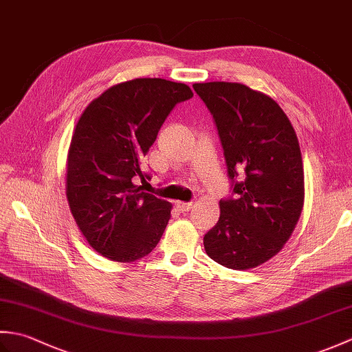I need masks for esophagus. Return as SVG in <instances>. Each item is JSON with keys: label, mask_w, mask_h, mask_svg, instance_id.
I'll use <instances>...</instances> for the list:
<instances>
[{"label": "esophagus", "mask_w": 352, "mask_h": 352, "mask_svg": "<svg viewBox=\"0 0 352 352\" xmlns=\"http://www.w3.org/2000/svg\"><path fill=\"white\" fill-rule=\"evenodd\" d=\"M192 203H183V201H178L177 203V207H178V210L180 212H188L189 208H192Z\"/></svg>", "instance_id": "esophagus-1"}]
</instances>
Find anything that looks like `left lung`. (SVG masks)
Masks as SVG:
<instances>
[{"label":"left lung","mask_w":352,"mask_h":352,"mask_svg":"<svg viewBox=\"0 0 352 352\" xmlns=\"http://www.w3.org/2000/svg\"><path fill=\"white\" fill-rule=\"evenodd\" d=\"M193 89L213 116L231 182L219 221L204 236L206 252L236 271L256 267L283 248L302 210L296 133L278 104L248 86L212 81Z\"/></svg>","instance_id":"obj_1"}]
</instances>
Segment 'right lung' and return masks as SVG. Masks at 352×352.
<instances>
[{
	"mask_svg": "<svg viewBox=\"0 0 352 352\" xmlns=\"http://www.w3.org/2000/svg\"><path fill=\"white\" fill-rule=\"evenodd\" d=\"M190 87L163 78L111 86L78 119L71 140L66 197L81 233L119 263L151 252L170 219V203L134 184L151 178L142 162L164 119Z\"/></svg>",
	"mask_w": 352,
	"mask_h": 352,
	"instance_id": "obj_1",
	"label": "right lung"
}]
</instances>
